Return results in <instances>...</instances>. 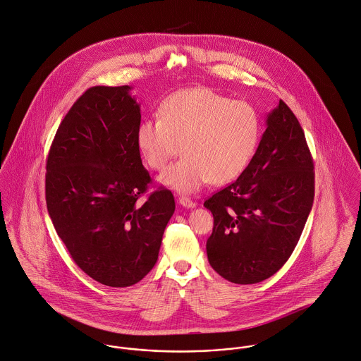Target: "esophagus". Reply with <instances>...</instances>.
Here are the masks:
<instances>
[{"mask_svg": "<svg viewBox=\"0 0 361 361\" xmlns=\"http://www.w3.org/2000/svg\"><path fill=\"white\" fill-rule=\"evenodd\" d=\"M178 202H179L180 206H183V207H186V209H195V207H196V203H195L193 200H190L189 197H185V196L179 197Z\"/></svg>", "mask_w": 361, "mask_h": 361, "instance_id": "esophagus-1", "label": "esophagus"}]
</instances>
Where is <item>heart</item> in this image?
<instances>
[{"label": "heart", "mask_w": 361, "mask_h": 361, "mask_svg": "<svg viewBox=\"0 0 361 361\" xmlns=\"http://www.w3.org/2000/svg\"><path fill=\"white\" fill-rule=\"evenodd\" d=\"M260 138L253 106L231 101L209 88H185L169 95L161 118L141 121L137 147L145 162L161 171L180 152L159 183L179 193H195L210 180H234L249 165Z\"/></svg>", "instance_id": "heart-1"}]
</instances>
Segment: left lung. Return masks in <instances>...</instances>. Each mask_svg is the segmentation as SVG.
Returning a JSON list of instances; mask_svg holds the SVG:
<instances>
[{
    "instance_id": "obj_1",
    "label": "left lung",
    "mask_w": 361,
    "mask_h": 361,
    "mask_svg": "<svg viewBox=\"0 0 361 361\" xmlns=\"http://www.w3.org/2000/svg\"><path fill=\"white\" fill-rule=\"evenodd\" d=\"M314 162L304 131L280 101L240 178L204 202L214 217L212 267L235 284L273 276L291 256L314 203Z\"/></svg>"
}]
</instances>
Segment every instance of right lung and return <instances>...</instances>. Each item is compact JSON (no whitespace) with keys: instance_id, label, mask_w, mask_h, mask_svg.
<instances>
[{"instance_id":"obj_1","label":"right lung","mask_w":361,"mask_h":361,"mask_svg":"<svg viewBox=\"0 0 361 361\" xmlns=\"http://www.w3.org/2000/svg\"><path fill=\"white\" fill-rule=\"evenodd\" d=\"M131 87H92L57 128L46 164L47 212L74 262L109 287L154 267L175 212L171 190L145 202L151 182L137 147L140 105Z\"/></svg>"}]
</instances>
